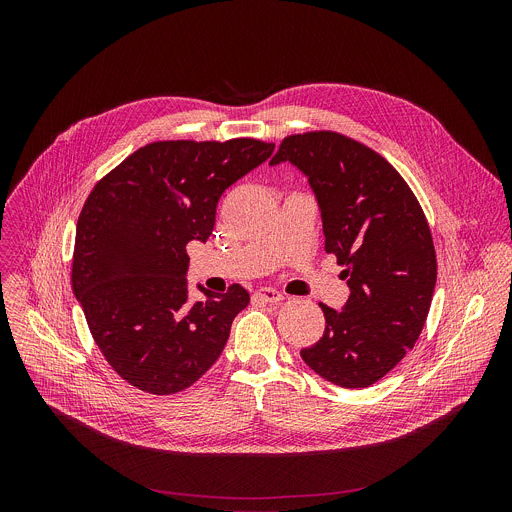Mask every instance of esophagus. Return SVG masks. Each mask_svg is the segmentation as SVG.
Returning a JSON list of instances; mask_svg holds the SVG:
<instances>
[{
    "mask_svg": "<svg viewBox=\"0 0 512 512\" xmlns=\"http://www.w3.org/2000/svg\"><path fill=\"white\" fill-rule=\"evenodd\" d=\"M253 298L259 302H265V304H277L283 300V294H279V291L273 287H261L255 291Z\"/></svg>",
    "mask_w": 512,
    "mask_h": 512,
    "instance_id": "obj_1",
    "label": "esophagus"
}]
</instances>
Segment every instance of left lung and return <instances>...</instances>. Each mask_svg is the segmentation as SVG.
<instances>
[{
  "label": "left lung",
  "instance_id": "left-lung-1",
  "mask_svg": "<svg viewBox=\"0 0 512 512\" xmlns=\"http://www.w3.org/2000/svg\"><path fill=\"white\" fill-rule=\"evenodd\" d=\"M281 162L308 178L324 249L350 289L342 310L320 304L326 328L302 358L338 387H371L413 348L431 306L437 265L423 210L383 156L340 133L289 135L269 164Z\"/></svg>",
  "mask_w": 512,
  "mask_h": 512
}]
</instances>
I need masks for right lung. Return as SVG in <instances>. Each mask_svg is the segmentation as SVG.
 <instances>
[{
    "instance_id": "obj_1",
    "label": "right lung",
    "mask_w": 512,
    "mask_h": 512,
    "mask_svg": "<svg viewBox=\"0 0 512 512\" xmlns=\"http://www.w3.org/2000/svg\"><path fill=\"white\" fill-rule=\"evenodd\" d=\"M273 143L156 141L89 194L72 257V291L113 371L139 391L174 395L221 356L249 291L188 298L186 245L206 243L218 198L261 166Z\"/></svg>"
}]
</instances>
